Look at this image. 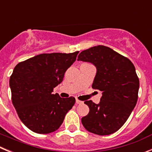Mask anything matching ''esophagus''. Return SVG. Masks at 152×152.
Returning a JSON list of instances; mask_svg holds the SVG:
<instances>
[{
  "label": "esophagus",
  "mask_w": 152,
  "mask_h": 152,
  "mask_svg": "<svg viewBox=\"0 0 152 152\" xmlns=\"http://www.w3.org/2000/svg\"><path fill=\"white\" fill-rule=\"evenodd\" d=\"M83 103L82 101H80V100L76 99V103H77V104H80V103Z\"/></svg>",
  "instance_id": "34e87169"
}]
</instances>
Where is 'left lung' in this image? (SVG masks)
Instances as JSON below:
<instances>
[{
    "label": "left lung",
    "mask_w": 152,
    "mask_h": 152,
    "mask_svg": "<svg viewBox=\"0 0 152 152\" xmlns=\"http://www.w3.org/2000/svg\"><path fill=\"white\" fill-rule=\"evenodd\" d=\"M77 61L90 62L96 67L92 84L102 92L100 103L84 102L89 113L81 119L84 128L96 135L116 132L124 125L136 105L139 80L129 58L104 45L82 51Z\"/></svg>",
    "instance_id": "obj_1"
}]
</instances>
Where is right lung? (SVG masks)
Masks as SVG:
<instances>
[{"label": "right lung", "instance_id": "obj_1", "mask_svg": "<svg viewBox=\"0 0 152 152\" xmlns=\"http://www.w3.org/2000/svg\"><path fill=\"white\" fill-rule=\"evenodd\" d=\"M79 52L40 54L16 65L10 77L12 103L31 131L48 134L59 128L75 98L53 94Z\"/></svg>", "mask_w": 152, "mask_h": 152}]
</instances>
